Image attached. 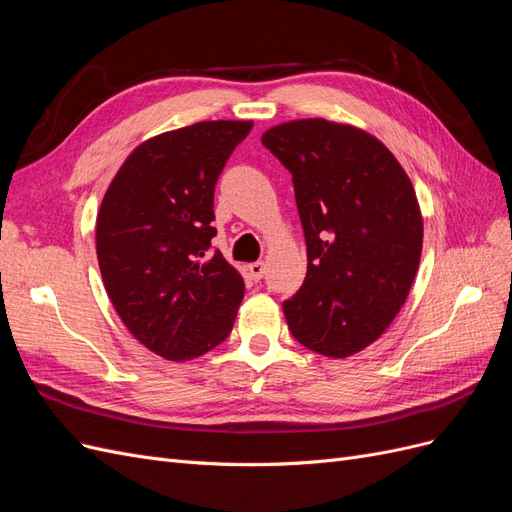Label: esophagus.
Segmentation results:
<instances>
[{"instance_id": "1", "label": "esophagus", "mask_w": 512, "mask_h": 512, "mask_svg": "<svg viewBox=\"0 0 512 512\" xmlns=\"http://www.w3.org/2000/svg\"><path fill=\"white\" fill-rule=\"evenodd\" d=\"M247 271H250L252 280L258 282V280H262V275H265V262H262V260L250 262V265H247Z\"/></svg>"}]
</instances>
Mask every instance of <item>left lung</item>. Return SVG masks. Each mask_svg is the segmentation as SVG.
Listing matches in <instances>:
<instances>
[{"label":"left lung","instance_id":"left-lung-1","mask_svg":"<svg viewBox=\"0 0 512 512\" xmlns=\"http://www.w3.org/2000/svg\"><path fill=\"white\" fill-rule=\"evenodd\" d=\"M292 175L307 245L305 282L284 301L292 337L344 359L389 329L423 250L421 207L406 170L376 136L297 119L262 134Z\"/></svg>","mask_w":512,"mask_h":512}]
</instances>
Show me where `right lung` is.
Masks as SVG:
<instances>
[{
	"label": "right lung",
	"mask_w": 512,
	"mask_h": 512,
	"mask_svg": "<svg viewBox=\"0 0 512 512\" xmlns=\"http://www.w3.org/2000/svg\"><path fill=\"white\" fill-rule=\"evenodd\" d=\"M252 121H200L138 145L96 220L102 282L128 331L168 361L220 346L245 284L211 250L213 192Z\"/></svg>",
	"instance_id": "add662e5"
}]
</instances>
